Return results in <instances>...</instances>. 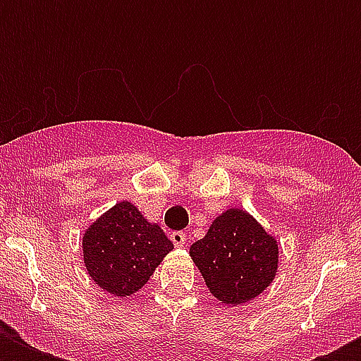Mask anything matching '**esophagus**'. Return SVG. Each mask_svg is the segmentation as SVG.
<instances>
[{"mask_svg": "<svg viewBox=\"0 0 361 361\" xmlns=\"http://www.w3.org/2000/svg\"><path fill=\"white\" fill-rule=\"evenodd\" d=\"M170 240H172V243H174L176 247H183L187 243V234L181 231H174L170 232Z\"/></svg>", "mask_w": 361, "mask_h": 361, "instance_id": "esophagus-1", "label": "esophagus"}]
</instances>
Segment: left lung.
<instances>
[{"instance_id":"left-lung-1","label":"left lung","mask_w":361,"mask_h":361,"mask_svg":"<svg viewBox=\"0 0 361 361\" xmlns=\"http://www.w3.org/2000/svg\"><path fill=\"white\" fill-rule=\"evenodd\" d=\"M191 258L217 300L241 305L274 281L277 243L251 215L228 209L191 245Z\"/></svg>"}]
</instances>
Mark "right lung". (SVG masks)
<instances>
[{"instance_id": "1", "label": "right lung", "mask_w": 361, "mask_h": 361, "mask_svg": "<svg viewBox=\"0 0 361 361\" xmlns=\"http://www.w3.org/2000/svg\"><path fill=\"white\" fill-rule=\"evenodd\" d=\"M82 249L87 271L99 286L114 296H130L146 285L174 245L133 204L120 202L87 228Z\"/></svg>"}]
</instances>
